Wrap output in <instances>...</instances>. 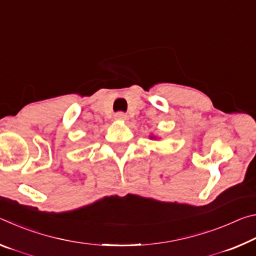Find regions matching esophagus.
<instances>
[{
    "mask_svg": "<svg viewBox=\"0 0 256 256\" xmlns=\"http://www.w3.org/2000/svg\"><path fill=\"white\" fill-rule=\"evenodd\" d=\"M115 120H123V122H124V120H128V115L123 112H116V114H115Z\"/></svg>",
    "mask_w": 256,
    "mask_h": 256,
    "instance_id": "obj_1",
    "label": "esophagus"
}]
</instances>
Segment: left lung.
Returning a JSON list of instances; mask_svg holds the SVG:
<instances>
[{"instance_id": "8db88e82", "label": "left lung", "mask_w": 256, "mask_h": 256, "mask_svg": "<svg viewBox=\"0 0 256 256\" xmlns=\"http://www.w3.org/2000/svg\"><path fill=\"white\" fill-rule=\"evenodd\" d=\"M150 138H154V136H151Z\"/></svg>"}]
</instances>
